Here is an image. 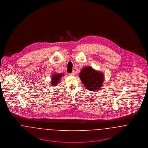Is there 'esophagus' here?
<instances>
[{
	"mask_svg": "<svg viewBox=\"0 0 148 148\" xmlns=\"http://www.w3.org/2000/svg\"><path fill=\"white\" fill-rule=\"evenodd\" d=\"M69 75H75V73L73 71V72H72L71 73H70Z\"/></svg>",
	"mask_w": 148,
	"mask_h": 148,
	"instance_id": "obj_1",
	"label": "esophagus"
}]
</instances>
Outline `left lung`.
Returning <instances> with one entry per match:
<instances>
[{
    "instance_id": "left-lung-1",
    "label": "left lung",
    "mask_w": 148,
    "mask_h": 148,
    "mask_svg": "<svg viewBox=\"0 0 148 148\" xmlns=\"http://www.w3.org/2000/svg\"><path fill=\"white\" fill-rule=\"evenodd\" d=\"M83 84L89 91H96L100 89L104 83V75L102 73L95 71L90 66H86L79 74Z\"/></svg>"
}]
</instances>
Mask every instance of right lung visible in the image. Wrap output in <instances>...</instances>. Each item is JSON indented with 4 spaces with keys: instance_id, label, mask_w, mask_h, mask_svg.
I'll return each instance as SVG.
<instances>
[{
    "instance_id": "add662e5",
    "label": "right lung",
    "mask_w": 148,
    "mask_h": 148,
    "mask_svg": "<svg viewBox=\"0 0 148 148\" xmlns=\"http://www.w3.org/2000/svg\"><path fill=\"white\" fill-rule=\"evenodd\" d=\"M63 75V74H54L53 75L51 78V84L53 85V86H56L59 83L60 79Z\"/></svg>"
}]
</instances>
